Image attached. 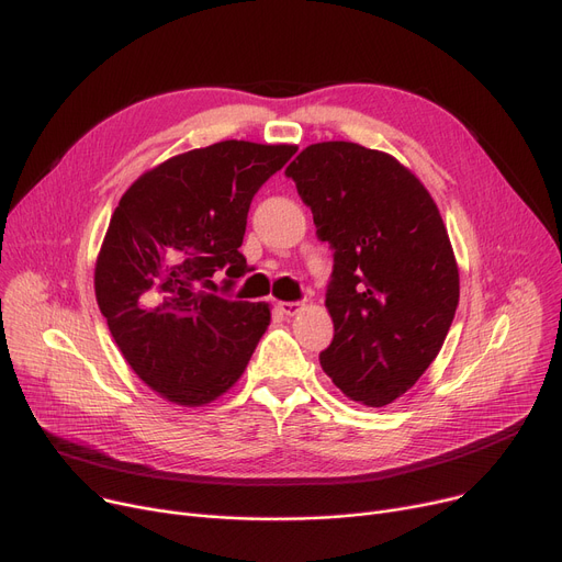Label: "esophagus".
<instances>
[{
    "label": "esophagus",
    "mask_w": 562,
    "mask_h": 562,
    "mask_svg": "<svg viewBox=\"0 0 562 562\" xmlns=\"http://www.w3.org/2000/svg\"><path fill=\"white\" fill-rule=\"evenodd\" d=\"M278 307H280V312H282L284 316H296V314L303 310L301 303H280Z\"/></svg>",
    "instance_id": "obj_1"
}]
</instances>
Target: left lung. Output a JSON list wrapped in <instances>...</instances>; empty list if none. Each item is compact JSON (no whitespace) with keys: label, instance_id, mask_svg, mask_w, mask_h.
Returning a JSON list of instances; mask_svg holds the SVG:
<instances>
[{"label":"left lung","instance_id":"left-lung-1","mask_svg":"<svg viewBox=\"0 0 562 562\" xmlns=\"http://www.w3.org/2000/svg\"><path fill=\"white\" fill-rule=\"evenodd\" d=\"M284 175L335 248V339L321 367L350 401L385 407L415 387L453 323L460 273L447 225L415 172L360 143H312Z\"/></svg>","mask_w":562,"mask_h":562}]
</instances>
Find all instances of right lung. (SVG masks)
I'll return each instance as SVG.
<instances>
[{"instance_id":"add662e5","label":"right lung","mask_w":562,"mask_h":562,"mask_svg":"<svg viewBox=\"0 0 562 562\" xmlns=\"http://www.w3.org/2000/svg\"><path fill=\"white\" fill-rule=\"evenodd\" d=\"M296 145L221 140L145 170L123 193L95 261L113 341L161 398L200 407L229 392L271 323L269 303L216 296L241 278L250 200Z\"/></svg>"}]
</instances>
